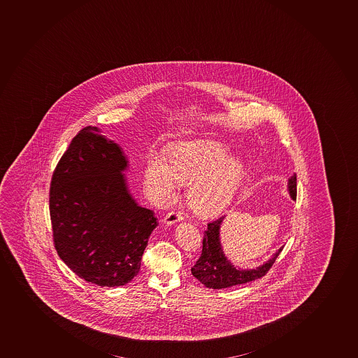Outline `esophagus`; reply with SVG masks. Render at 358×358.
I'll use <instances>...</instances> for the list:
<instances>
[{
	"instance_id": "obj_1",
	"label": "esophagus",
	"mask_w": 358,
	"mask_h": 358,
	"mask_svg": "<svg viewBox=\"0 0 358 358\" xmlns=\"http://www.w3.org/2000/svg\"><path fill=\"white\" fill-rule=\"evenodd\" d=\"M182 220H184V217L181 215V213L170 212L164 217V223L167 226H172V224H176L177 222H180Z\"/></svg>"
}]
</instances>
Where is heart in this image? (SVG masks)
Masks as SVG:
<instances>
[{
    "label": "heart",
    "instance_id": "obj_1",
    "mask_svg": "<svg viewBox=\"0 0 358 358\" xmlns=\"http://www.w3.org/2000/svg\"><path fill=\"white\" fill-rule=\"evenodd\" d=\"M214 142H189L169 151V163L152 155L146 160L144 181L153 201L164 205L173 198L178 184L188 185L187 200L202 215H216L230 205L245 174L240 158L228 157Z\"/></svg>",
    "mask_w": 358,
    "mask_h": 358
}]
</instances>
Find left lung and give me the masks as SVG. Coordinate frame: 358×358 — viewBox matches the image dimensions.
I'll return each mask as SVG.
<instances>
[{"mask_svg": "<svg viewBox=\"0 0 358 358\" xmlns=\"http://www.w3.org/2000/svg\"><path fill=\"white\" fill-rule=\"evenodd\" d=\"M288 193L293 200L296 199V176L293 174L287 182ZM226 216L208 223V228L205 231L202 242V254L194 266L192 268V274L206 287L221 289V288L233 287L237 285L245 284L249 281L256 280L266 274L273 265L284 245L279 248L275 254L255 268H237L226 257L223 252L220 229Z\"/></svg>", "mask_w": 358, "mask_h": 358, "instance_id": "left-lung-1", "label": "left lung"}]
</instances>
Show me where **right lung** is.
<instances>
[{"label": "right lung", "instance_id": "1", "mask_svg": "<svg viewBox=\"0 0 358 358\" xmlns=\"http://www.w3.org/2000/svg\"><path fill=\"white\" fill-rule=\"evenodd\" d=\"M121 146L86 127L72 139L53 172L50 215L62 261L81 279L123 286L138 273L155 213L137 203Z\"/></svg>", "mask_w": 358, "mask_h": 358}]
</instances>
